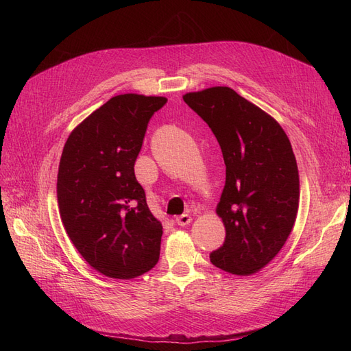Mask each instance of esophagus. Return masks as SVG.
<instances>
[{
  "mask_svg": "<svg viewBox=\"0 0 351 351\" xmlns=\"http://www.w3.org/2000/svg\"><path fill=\"white\" fill-rule=\"evenodd\" d=\"M174 221H176V224H177V226H182V227H184V226H189L190 222H192V217L187 215V214H183V215L177 217Z\"/></svg>",
  "mask_w": 351,
  "mask_h": 351,
  "instance_id": "34e87169",
  "label": "esophagus"
}]
</instances>
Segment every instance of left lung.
Wrapping results in <instances>:
<instances>
[{
	"instance_id": "8db88e82",
	"label": "left lung",
	"mask_w": 351,
	"mask_h": 351,
	"mask_svg": "<svg viewBox=\"0 0 351 351\" xmlns=\"http://www.w3.org/2000/svg\"><path fill=\"white\" fill-rule=\"evenodd\" d=\"M183 99L215 134L226 164L217 208L226 240L209 254L210 262L250 275L277 256L294 226L300 183L291 143L271 115L227 86Z\"/></svg>"
}]
</instances>
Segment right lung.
I'll return each mask as SVG.
<instances>
[{
	"mask_svg": "<svg viewBox=\"0 0 351 351\" xmlns=\"http://www.w3.org/2000/svg\"><path fill=\"white\" fill-rule=\"evenodd\" d=\"M164 97L117 95L71 132L57 178L61 221L74 247L110 278L130 280L152 269L162 226L134 176L136 158Z\"/></svg>",
	"mask_w": 351,
	"mask_h": 351,
	"instance_id": "right-lung-1",
	"label": "right lung"
}]
</instances>
